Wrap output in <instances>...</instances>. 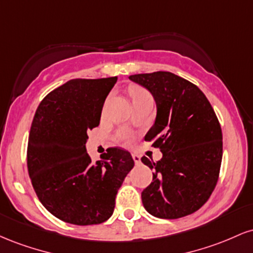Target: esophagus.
I'll use <instances>...</instances> for the list:
<instances>
[{"mask_svg":"<svg viewBox=\"0 0 253 253\" xmlns=\"http://www.w3.org/2000/svg\"><path fill=\"white\" fill-rule=\"evenodd\" d=\"M132 158H133V161H134L135 164H140V156H138V155H135V153H133Z\"/></svg>","mask_w":253,"mask_h":253,"instance_id":"esophagus-1","label":"esophagus"}]
</instances>
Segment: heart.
<instances>
[{
	"mask_svg": "<svg viewBox=\"0 0 253 253\" xmlns=\"http://www.w3.org/2000/svg\"><path fill=\"white\" fill-rule=\"evenodd\" d=\"M129 94H130V97H132L133 103L138 102V101L140 100H144V98L151 97L149 91L145 90L144 88H140V86H133V88H130ZM120 139L123 141H125V143H127V141L129 140V134L128 133H123V134L120 135Z\"/></svg>",
	"mask_w": 253,
	"mask_h": 253,
	"instance_id": "obj_1",
	"label": "heart"
}]
</instances>
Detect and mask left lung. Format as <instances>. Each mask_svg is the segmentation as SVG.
<instances>
[{"label":"left lung","instance_id":"1","mask_svg":"<svg viewBox=\"0 0 253 253\" xmlns=\"http://www.w3.org/2000/svg\"><path fill=\"white\" fill-rule=\"evenodd\" d=\"M129 80L155 97V125L145 135L162 151L161 161L143 157L155 170L141 193L145 210L161 219L195 213L208 201L222 159V132L213 107L195 84L168 71L138 74Z\"/></svg>","mask_w":253,"mask_h":253}]
</instances>
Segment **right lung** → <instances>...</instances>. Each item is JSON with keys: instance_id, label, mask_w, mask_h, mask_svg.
Here are the masks:
<instances>
[{"instance_id": "1", "label": "right lung", "mask_w": 253, "mask_h": 253, "mask_svg": "<svg viewBox=\"0 0 253 253\" xmlns=\"http://www.w3.org/2000/svg\"><path fill=\"white\" fill-rule=\"evenodd\" d=\"M118 77L71 80L46 95L33 118L27 168L38 199L52 215L74 225L104 222L134 167L128 151L109 147L91 162L88 130L100 125L107 95Z\"/></svg>"}]
</instances>
